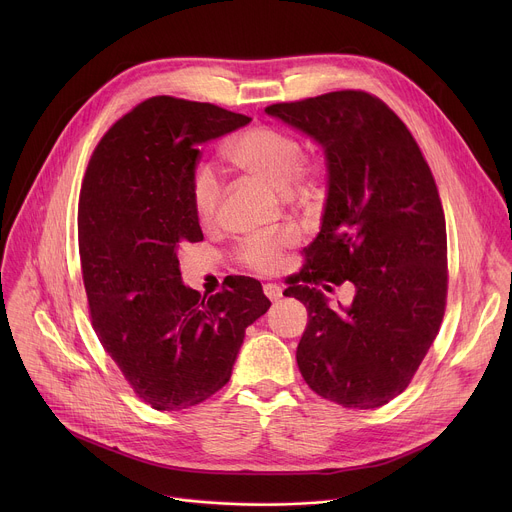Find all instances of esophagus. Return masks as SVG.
I'll return each mask as SVG.
<instances>
[{"label":"esophagus","instance_id":"34e87169","mask_svg":"<svg viewBox=\"0 0 512 512\" xmlns=\"http://www.w3.org/2000/svg\"><path fill=\"white\" fill-rule=\"evenodd\" d=\"M263 291H265V296H267L271 302H275V300H279V298L283 296V287H281L279 283H265V285H263Z\"/></svg>","mask_w":512,"mask_h":512}]
</instances>
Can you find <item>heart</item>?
I'll return each instance as SVG.
<instances>
[{"instance_id": "1", "label": "heart", "mask_w": 512, "mask_h": 512, "mask_svg": "<svg viewBox=\"0 0 512 512\" xmlns=\"http://www.w3.org/2000/svg\"><path fill=\"white\" fill-rule=\"evenodd\" d=\"M225 158L245 176L287 194H308L322 174V162L306 158V143L298 133L267 123L235 135L225 148ZM223 200V180L206 166L196 168L190 178V202L202 227H212L221 218ZM296 241L294 229L249 237L237 245L235 259L251 271L269 273Z\"/></svg>"}]
</instances>
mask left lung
<instances>
[{"label": "left lung", "mask_w": 512, "mask_h": 512, "mask_svg": "<svg viewBox=\"0 0 512 512\" xmlns=\"http://www.w3.org/2000/svg\"><path fill=\"white\" fill-rule=\"evenodd\" d=\"M265 111L320 141L328 162L322 229L283 291L310 318L300 373L332 403L381 407L409 387L446 312V216L433 174L401 117L371 93L332 91ZM344 280L355 285L344 313L309 287Z\"/></svg>", "instance_id": "8db88e82"}]
</instances>
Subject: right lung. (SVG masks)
Here are the masks:
<instances>
[{"label":"right lung","instance_id":"add662e5","mask_svg":"<svg viewBox=\"0 0 512 512\" xmlns=\"http://www.w3.org/2000/svg\"><path fill=\"white\" fill-rule=\"evenodd\" d=\"M249 121L212 103L152 97L109 127L83 178L91 324L133 393L158 411L223 389L247 326L271 306L253 277L235 275L210 298L180 279V249L204 239L190 202L200 145Z\"/></svg>","mask_w":512,"mask_h":512}]
</instances>
